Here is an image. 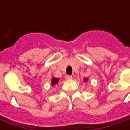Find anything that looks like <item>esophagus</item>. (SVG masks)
Wrapping results in <instances>:
<instances>
[{
  "label": "esophagus",
  "instance_id": "34e87169",
  "mask_svg": "<svg viewBox=\"0 0 130 130\" xmlns=\"http://www.w3.org/2000/svg\"><path fill=\"white\" fill-rule=\"evenodd\" d=\"M66 78L67 79H73V77H72L71 75H66Z\"/></svg>",
  "mask_w": 130,
  "mask_h": 130
}]
</instances>
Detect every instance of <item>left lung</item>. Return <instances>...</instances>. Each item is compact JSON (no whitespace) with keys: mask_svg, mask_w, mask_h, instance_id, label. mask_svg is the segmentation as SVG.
<instances>
[{"mask_svg":"<svg viewBox=\"0 0 130 130\" xmlns=\"http://www.w3.org/2000/svg\"><path fill=\"white\" fill-rule=\"evenodd\" d=\"M88 80H89V79H88V78H84V79H83V82H88Z\"/></svg>","mask_w":130,"mask_h":130,"instance_id":"8db88e82","label":"left lung"}]
</instances>
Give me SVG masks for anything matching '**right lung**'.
Returning a JSON list of instances; mask_svg holds the SVG:
<instances>
[{
  "label": "right lung",
  "mask_w": 130,
  "mask_h": 130,
  "mask_svg": "<svg viewBox=\"0 0 130 130\" xmlns=\"http://www.w3.org/2000/svg\"><path fill=\"white\" fill-rule=\"evenodd\" d=\"M59 81V79L57 77H53L52 79H51V85L52 86H54V85H58V82Z\"/></svg>",
  "instance_id": "right-lung-1"
}]
</instances>
